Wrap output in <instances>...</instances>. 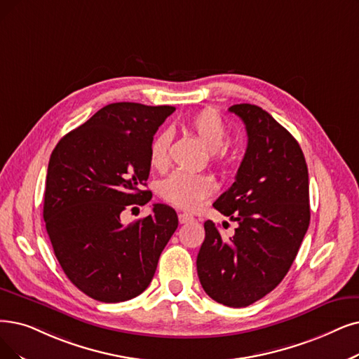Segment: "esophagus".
Returning <instances> with one entry per match:
<instances>
[{
    "mask_svg": "<svg viewBox=\"0 0 359 359\" xmlns=\"http://www.w3.org/2000/svg\"><path fill=\"white\" fill-rule=\"evenodd\" d=\"M178 221H180V224H187V222L194 221V218L190 213H178Z\"/></svg>",
    "mask_w": 359,
    "mask_h": 359,
    "instance_id": "1",
    "label": "esophagus"
}]
</instances>
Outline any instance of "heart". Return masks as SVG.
<instances>
[{
    "label": "heart",
    "mask_w": 359,
    "mask_h": 359,
    "mask_svg": "<svg viewBox=\"0 0 359 359\" xmlns=\"http://www.w3.org/2000/svg\"><path fill=\"white\" fill-rule=\"evenodd\" d=\"M189 126L212 153L215 162L221 166L228 165L229 159L222 150L228 138V126L217 110L205 109L198 111L190 119ZM169 144L170 133L168 130L161 131L153 138L150 144V163L156 169H163L168 165ZM212 191L213 181L209 177L185 170L172 172L159 184V194L166 202L182 209H196Z\"/></svg>",
    "instance_id": "1"
}]
</instances>
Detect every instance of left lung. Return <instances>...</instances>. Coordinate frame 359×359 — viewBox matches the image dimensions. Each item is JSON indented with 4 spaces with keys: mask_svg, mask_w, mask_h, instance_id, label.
I'll return each instance as SVG.
<instances>
[{
    "mask_svg": "<svg viewBox=\"0 0 359 359\" xmlns=\"http://www.w3.org/2000/svg\"><path fill=\"white\" fill-rule=\"evenodd\" d=\"M228 110L245 123L248 149L236 181L213 208L238 226L226 238L206 221L196 264L213 300L243 308L274 290L289 272L309 226V178L299 142L268 111L248 103Z\"/></svg>",
    "mask_w": 359,
    "mask_h": 359,
    "instance_id": "8db88e82",
    "label": "left lung"
}]
</instances>
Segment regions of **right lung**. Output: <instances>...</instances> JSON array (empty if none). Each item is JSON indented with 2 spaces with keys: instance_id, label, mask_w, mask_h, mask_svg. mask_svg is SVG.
I'll return each mask as SVG.
<instances>
[{
  "instance_id": "1",
  "label": "right lung",
  "mask_w": 359,
  "mask_h": 359,
  "mask_svg": "<svg viewBox=\"0 0 359 359\" xmlns=\"http://www.w3.org/2000/svg\"><path fill=\"white\" fill-rule=\"evenodd\" d=\"M172 106L111 103L54 147L44 193V221L67 278L106 304L144 292L177 212L154 203L151 215L123 225L121 215L151 200L141 190L150 174V144Z\"/></svg>"
}]
</instances>
